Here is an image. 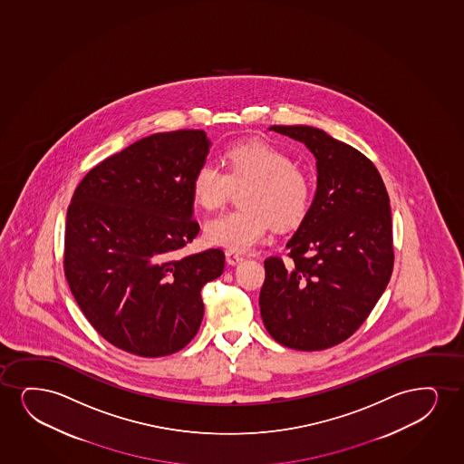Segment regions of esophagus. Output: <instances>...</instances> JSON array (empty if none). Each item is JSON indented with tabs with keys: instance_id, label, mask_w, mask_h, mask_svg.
Here are the masks:
<instances>
[{
	"instance_id": "34e87169",
	"label": "esophagus",
	"mask_w": 464,
	"mask_h": 464,
	"mask_svg": "<svg viewBox=\"0 0 464 464\" xmlns=\"http://www.w3.org/2000/svg\"><path fill=\"white\" fill-rule=\"evenodd\" d=\"M243 258L245 257H243L241 254L234 253V251H227V253H226V260H227V264L229 265L240 264Z\"/></svg>"
}]
</instances>
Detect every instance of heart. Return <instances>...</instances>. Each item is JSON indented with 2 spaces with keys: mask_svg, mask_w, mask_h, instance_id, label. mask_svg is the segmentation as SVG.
Segmentation results:
<instances>
[{
  "mask_svg": "<svg viewBox=\"0 0 464 464\" xmlns=\"http://www.w3.org/2000/svg\"><path fill=\"white\" fill-rule=\"evenodd\" d=\"M224 161L226 172L204 161L191 180L194 200L206 210L219 208L234 191L243 189L238 196L240 210L218 215L206 224L208 245L245 253L266 238L270 226L287 229L305 217L311 180L279 147L265 141L241 142L227 149Z\"/></svg>",
  "mask_w": 464,
  "mask_h": 464,
  "instance_id": "b5f03b06",
  "label": "heart"
}]
</instances>
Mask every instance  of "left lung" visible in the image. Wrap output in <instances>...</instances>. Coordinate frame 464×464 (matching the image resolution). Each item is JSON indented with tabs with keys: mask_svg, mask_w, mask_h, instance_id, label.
<instances>
[{
	"mask_svg": "<svg viewBox=\"0 0 464 464\" xmlns=\"http://www.w3.org/2000/svg\"><path fill=\"white\" fill-rule=\"evenodd\" d=\"M271 130L304 142L317 159L315 199L287 243L288 260L265 258L260 314L281 345L318 352L352 337L393 268L386 187L364 153L307 125Z\"/></svg>",
	"mask_w": 464,
	"mask_h": 464,
	"instance_id": "1",
	"label": "left lung"
}]
</instances>
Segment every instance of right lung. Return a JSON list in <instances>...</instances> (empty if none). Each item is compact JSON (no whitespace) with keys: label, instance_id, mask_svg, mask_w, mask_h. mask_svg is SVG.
Segmentation results:
<instances>
[{"label":"right lung","instance_id":"1","mask_svg":"<svg viewBox=\"0 0 464 464\" xmlns=\"http://www.w3.org/2000/svg\"><path fill=\"white\" fill-rule=\"evenodd\" d=\"M208 146L202 130L147 136L94 166L72 196L65 277L92 328L123 352H180L204 317L202 287L223 275L219 247L176 257L199 232L191 180Z\"/></svg>","mask_w":464,"mask_h":464}]
</instances>
